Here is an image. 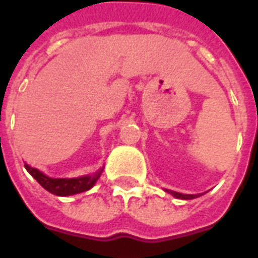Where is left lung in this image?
Instances as JSON below:
<instances>
[{
  "instance_id": "left-lung-1",
  "label": "left lung",
  "mask_w": 258,
  "mask_h": 258,
  "mask_svg": "<svg viewBox=\"0 0 258 258\" xmlns=\"http://www.w3.org/2000/svg\"><path fill=\"white\" fill-rule=\"evenodd\" d=\"M168 194H171L173 196H175V198H178V199H195V198H198V196H200V195H184V194H178V192H174V190H167Z\"/></svg>"
}]
</instances>
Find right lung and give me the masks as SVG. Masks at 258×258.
<instances>
[{
	"label": "right lung",
	"instance_id": "add662e5",
	"mask_svg": "<svg viewBox=\"0 0 258 258\" xmlns=\"http://www.w3.org/2000/svg\"><path fill=\"white\" fill-rule=\"evenodd\" d=\"M25 167L44 189H47L48 192L56 195V196H70V195L81 194V192L91 189L95 185L98 178L101 177L102 170H103L101 168L95 174L84 175V177H79V178H49L48 175L42 174L40 170L30 167L29 164H25Z\"/></svg>",
	"mask_w": 258,
	"mask_h": 258
}]
</instances>
